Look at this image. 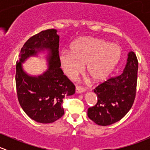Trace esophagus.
<instances>
[{
	"instance_id": "esophagus-1",
	"label": "esophagus",
	"mask_w": 150,
	"mask_h": 150,
	"mask_svg": "<svg viewBox=\"0 0 150 150\" xmlns=\"http://www.w3.org/2000/svg\"><path fill=\"white\" fill-rule=\"evenodd\" d=\"M75 91H76V93H83V92L86 91V88L83 87H81V86H76V88H75Z\"/></svg>"
}]
</instances>
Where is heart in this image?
<instances>
[{"label":"heart","instance_id":"obj_1","mask_svg":"<svg viewBox=\"0 0 150 150\" xmlns=\"http://www.w3.org/2000/svg\"><path fill=\"white\" fill-rule=\"evenodd\" d=\"M121 48L116 43H110L102 38H80L70 46V51L64 50L59 54V61L64 72L73 78L82 71L93 82L107 79L118 64Z\"/></svg>","mask_w":150,"mask_h":150}]
</instances>
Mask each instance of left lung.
Listing matches in <instances>:
<instances>
[{"mask_svg": "<svg viewBox=\"0 0 150 150\" xmlns=\"http://www.w3.org/2000/svg\"><path fill=\"white\" fill-rule=\"evenodd\" d=\"M138 60L134 51L128 54L121 75L99 85L93 91L97 102L88 110V116L96 124L110 125L119 121L131 110L137 92Z\"/></svg>", "mask_w": 150, "mask_h": 150, "instance_id": "obj_1", "label": "left lung"}]
</instances>
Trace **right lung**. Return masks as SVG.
Masks as SVG:
<instances>
[{
  "instance_id": "1",
  "label": "right lung",
  "mask_w": 150,
  "mask_h": 150,
  "mask_svg": "<svg viewBox=\"0 0 150 150\" xmlns=\"http://www.w3.org/2000/svg\"><path fill=\"white\" fill-rule=\"evenodd\" d=\"M57 32L49 29L30 38L21 48L16 62L15 79L19 104L30 118L40 123H51L62 117L63 99L75 91V85L60 68L59 36ZM45 50L48 52L47 70L38 76H29L22 63Z\"/></svg>"
}]
</instances>
